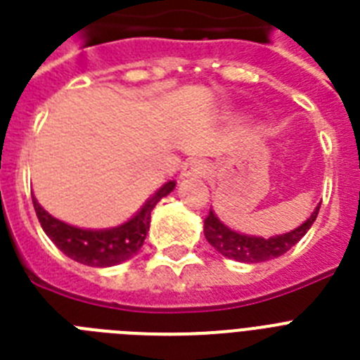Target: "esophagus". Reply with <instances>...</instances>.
Returning a JSON list of instances; mask_svg holds the SVG:
<instances>
[{
	"mask_svg": "<svg viewBox=\"0 0 360 360\" xmlns=\"http://www.w3.org/2000/svg\"><path fill=\"white\" fill-rule=\"evenodd\" d=\"M205 174H207V164L203 160H191L181 172V177L188 179V177H203Z\"/></svg>",
	"mask_w": 360,
	"mask_h": 360,
	"instance_id": "obj_1",
	"label": "esophagus"
}]
</instances>
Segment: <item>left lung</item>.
<instances>
[{"instance_id": "obj_1", "label": "left lung", "mask_w": 360, "mask_h": 360, "mask_svg": "<svg viewBox=\"0 0 360 360\" xmlns=\"http://www.w3.org/2000/svg\"><path fill=\"white\" fill-rule=\"evenodd\" d=\"M319 205L314 209L310 219L302 222L299 228L288 231V233H282V236L269 237V239L237 233L226 224H222L211 209L207 219L203 222V233H205L209 245L213 246L217 252H220L222 256L243 263H262L282 256L290 250L291 246H295L304 237V233L310 230V226L314 224V220L319 213Z\"/></svg>"}]
</instances>
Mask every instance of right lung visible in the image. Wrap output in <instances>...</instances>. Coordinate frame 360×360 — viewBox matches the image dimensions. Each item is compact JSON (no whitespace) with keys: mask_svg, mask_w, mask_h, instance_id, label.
Here are the masks:
<instances>
[{"mask_svg":"<svg viewBox=\"0 0 360 360\" xmlns=\"http://www.w3.org/2000/svg\"><path fill=\"white\" fill-rule=\"evenodd\" d=\"M174 188L175 181H168L143 203V207L132 219L108 230H82L76 226L65 224L61 220L53 219L52 214H48L39 205L35 196L33 207L44 233L65 256L89 267H112L138 254L149 231L153 207Z\"/></svg>","mask_w":360,"mask_h":360,"instance_id":"1","label":"right lung"}]
</instances>
